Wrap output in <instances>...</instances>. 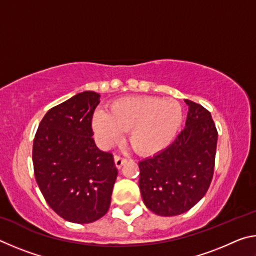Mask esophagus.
Returning <instances> with one entry per match:
<instances>
[{
  "label": "esophagus",
  "instance_id": "34e87169",
  "mask_svg": "<svg viewBox=\"0 0 256 256\" xmlns=\"http://www.w3.org/2000/svg\"><path fill=\"white\" fill-rule=\"evenodd\" d=\"M114 162H115V166L118 168L122 167L124 164H126V162H128V159H125V158H122V157H120V156H115L114 157Z\"/></svg>",
  "mask_w": 256,
  "mask_h": 256
}]
</instances>
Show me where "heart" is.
Wrapping results in <instances>:
<instances>
[{
  "instance_id": "1",
  "label": "heart",
  "mask_w": 256,
  "mask_h": 256,
  "mask_svg": "<svg viewBox=\"0 0 256 256\" xmlns=\"http://www.w3.org/2000/svg\"><path fill=\"white\" fill-rule=\"evenodd\" d=\"M183 118V108L176 99L128 97L112 102L110 112L98 110L92 128L102 146L114 144L128 130V141L133 148L149 154L164 149L174 140Z\"/></svg>"
}]
</instances>
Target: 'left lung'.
Segmentation results:
<instances>
[{
  "label": "left lung",
  "instance_id": "1",
  "mask_svg": "<svg viewBox=\"0 0 256 256\" xmlns=\"http://www.w3.org/2000/svg\"><path fill=\"white\" fill-rule=\"evenodd\" d=\"M185 128L154 157L138 162V188L146 206L162 216L188 211L206 196L214 176L216 125L204 107L185 99Z\"/></svg>",
  "mask_w": 256,
  "mask_h": 256
}]
</instances>
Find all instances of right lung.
<instances>
[{
	"instance_id": "add662e5",
	"label": "right lung",
	"mask_w": 256,
	"mask_h": 256,
	"mask_svg": "<svg viewBox=\"0 0 256 256\" xmlns=\"http://www.w3.org/2000/svg\"><path fill=\"white\" fill-rule=\"evenodd\" d=\"M100 94H76L46 112L34 138L32 164L42 196L66 222L90 224L110 209L118 170L97 148L92 120Z\"/></svg>"
}]
</instances>
